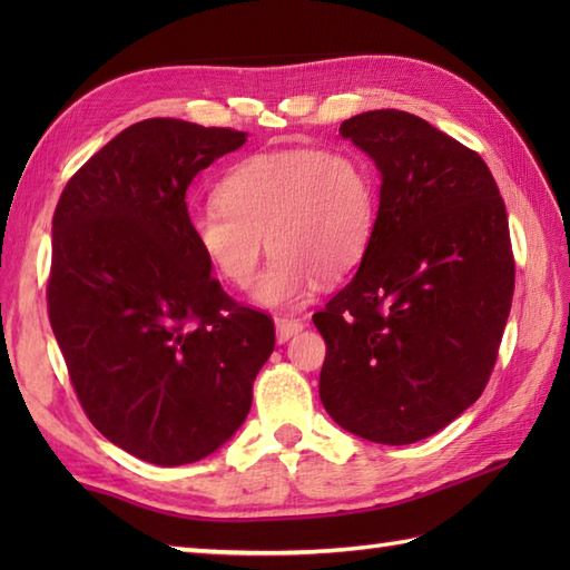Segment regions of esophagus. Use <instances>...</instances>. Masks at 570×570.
Here are the masks:
<instances>
[{"instance_id":"1","label":"esophagus","mask_w":570,"mask_h":570,"mask_svg":"<svg viewBox=\"0 0 570 570\" xmlns=\"http://www.w3.org/2000/svg\"><path fill=\"white\" fill-rule=\"evenodd\" d=\"M301 331H304V321H301V318H278L276 321L278 343H286L288 337H294Z\"/></svg>"}]
</instances>
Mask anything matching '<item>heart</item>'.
I'll return each mask as SVG.
<instances>
[{
	"instance_id": "1",
	"label": "heart",
	"mask_w": 570,
	"mask_h": 570,
	"mask_svg": "<svg viewBox=\"0 0 570 570\" xmlns=\"http://www.w3.org/2000/svg\"><path fill=\"white\" fill-rule=\"evenodd\" d=\"M217 205L190 215V239L229 286H247L266 249L254 298L262 306L306 301L323 278L353 272L377 217L374 180L345 149H282L235 164L215 190Z\"/></svg>"
}]
</instances>
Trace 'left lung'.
I'll list each match as a JSON object with an SVG mask.
<instances>
[{
  "label": "left lung",
  "mask_w": 570,
  "mask_h": 570,
  "mask_svg": "<svg viewBox=\"0 0 570 570\" xmlns=\"http://www.w3.org/2000/svg\"><path fill=\"white\" fill-rule=\"evenodd\" d=\"M341 135L372 156L382 188L357 274L313 313L321 402L360 439L416 443L488 386L514 296L510 223L482 156L426 119L374 110Z\"/></svg>",
  "instance_id": "1"
}]
</instances>
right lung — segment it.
<instances>
[{
	"mask_svg": "<svg viewBox=\"0 0 570 570\" xmlns=\"http://www.w3.org/2000/svg\"><path fill=\"white\" fill-rule=\"evenodd\" d=\"M245 131L154 117L70 176L53 213L48 321L85 416L154 465L217 451L252 406L274 321L237 304L190 239L186 190Z\"/></svg>",
	"mask_w": 570,
	"mask_h": 570,
	"instance_id": "obj_1",
	"label": "right lung"
}]
</instances>
